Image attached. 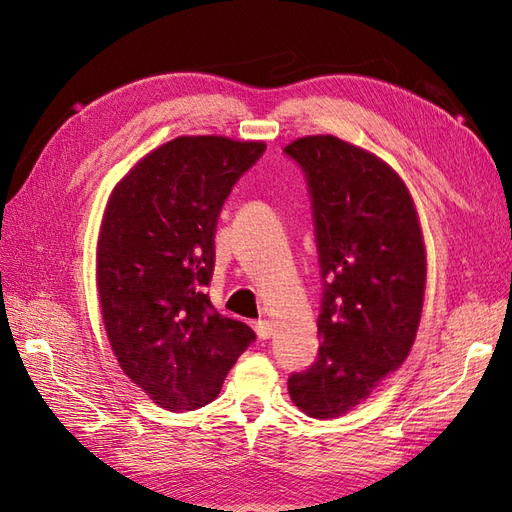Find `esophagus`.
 I'll return each mask as SVG.
<instances>
[{
  "label": "esophagus",
  "mask_w": 512,
  "mask_h": 512,
  "mask_svg": "<svg viewBox=\"0 0 512 512\" xmlns=\"http://www.w3.org/2000/svg\"><path fill=\"white\" fill-rule=\"evenodd\" d=\"M273 331H275V327H273V322H271V320L262 318V320H258V322H256V333H258V337H260V339H269V337L273 335Z\"/></svg>",
  "instance_id": "1"
}]
</instances>
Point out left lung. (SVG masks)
Instances as JSON below:
<instances>
[{
    "mask_svg": "<svg viewBox=\"0 0 512 512\" xmlns=\"http://www.w3.org/2000/svg\"><path fill=\"white\" fill-rule=\"evenodd\" d=\"M312 194L322 307L316 363L288 378L312 418H337L406 361L421 322L427 254L410 190L376 153L331 134L286 145Z\"/></svg>",
    "mask_w": 512,
    "mask_h": 512,
    "instance_id": "8db88e82",
    "label": "left lung"
}]
</instances>
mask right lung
Here are the masks:
<instances>
[{
	"label": "right lung",
	"instance_id": "right-lung-1",
	"mask_svg": "<svg viewBox=\"0 0 512 512\" xmlns=\"http://www.w3.org/2000/svg\"><path fill=\"white\" fill-rule=\"evenodd\" d=\"M267 149L228 136H177L138 160L106 200L96 286L106 337L138 389L170 412L218 397L256 335L205 292L215 224L232 185Z\"/></svg>",
	"mask_w": 512,
	"mask_h": 512
}]
</instances>
